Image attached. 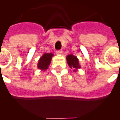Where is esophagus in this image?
Instances as JSON below:
<instances>
[{
	"label": "esophagus",
	"mask_w": 120,
	"mask_h": 120,
	"mask_svg": "<svg viewBox=\"0 0 120 120\" xmlns=\"http://www.w3.org/2000/svg\"><path fill=\"white\" fill-rule=\"evenodd\" d=\"M56 53L58 55H62L63 53V51L62 50H57L56 52Z\"/></svg>",
	"instance_id": "esophagus-1"
}]
</instances>
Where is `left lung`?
<instances>
[{
    "label": "left lung",
    "instance_id": "obj_1",
    "mask_svg": "<svg viewBox=\"0 0 120 120\" xmlns=\"http://www.w3.org/2000/svg\"><path fill=\"white\" fill-rule=\"evenodd\" d=\"M66 58H67V62L68 63V65L70 67L75 68V70H73L74 71H76L79 68H81L80 64H79V60H78L77 56H74L72 54H70L68 55Z\"/></svg>",
    "mask_w": 120,
    "mask_h": 120
}]
</instances>
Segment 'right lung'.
I'll list each match as a JSON object with an SVG mask.
<instances>
[{"instance_id": "right-lung-1", "label": "right lung", "mask_w": 120, "mask_h": 120, "mask_svg": "<svg viewBox=\"0 0 120 120\" xmlns=\"http://www.w3.org/2000/svg\"><path fill=\"white\" fill-rule=\"evenodd\" d=\"M53 56V53H44V54L40 57V58L38 60L37 67L38 69L41 70H47L50 65L52 58Z\"/></svg>"}]
</instances>
